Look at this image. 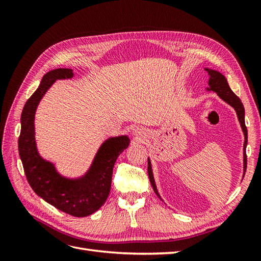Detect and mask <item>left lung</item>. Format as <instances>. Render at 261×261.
Segmentation results:
<instances>
[{"label": "left lung", "mask_w": 261, "mask_h": 261, "mask_svg": "<svg viewBox=\"0 0 261 261\" xmlns=\"http://www.w3.org/2000/svg\"><path fill=\"white\" fill-rule=\"evenodd\" d=\"M205 70H207L208 75H210V81H208L210 88L208 90L215 92L221 98L223 99V101L230 104L231 107L236 110L238 119H239V122H240L241 127H242V131H243V134H245V143H243V169H245V171H246V169H247L246 147H247V142H248V131H247V126L245 123V108H243L241 99L238 97L233 92H232V90L228 84V82H226V79L222 74L219 73V71H216V70L207 69V68H205ZM148 176H149V180H150V182H151V186L153 188L154 193L157 194L158 197H160L159 193L157 191L156 184H154L151 165L149 160H148Z\"/></svg>", "instance_id": "obj_1"}]
</instances>
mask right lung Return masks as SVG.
<instances>
[{"mask_svg": "<svg viewBox=\"0 0 261 261\" xmlns=\"http://www.w3.org/2000/svg\"><path fill=\"white\" fill-rule=\"evenodd\" d=\"M68 68L50 70L24 104L21 114L19 154L31 188L53 206L69 215L83 218L102 206L111 190L114 164L119 154L129 146L126 136L111 138L99 148L88 173L80 179L64 178L54 165L43 160L37 151L35 140V113L43 94L56 80L73 77Z\"/></svg>", "mask_w": 261, "mask_h": 261, "instance_id": "right-lung-1", "label": "right lung"}]
</instances>
